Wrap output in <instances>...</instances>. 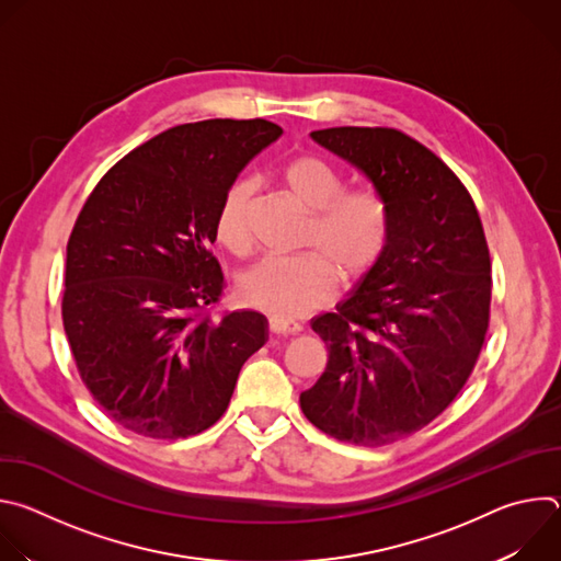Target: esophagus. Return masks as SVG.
Returning <instances> with one entry per match:
<instances>
[{
	"mask_svg": "<svg viewBox=\"0 0 561 561\" xmlns=\"http://www.w3.org/2000/svg\"><path fill=\"white\" fill-rule=\"evenodd\" d=\"M268 329H271V333H275V335H297V333H301L304 327H301L299 322H295V319H286V317L271 314Z\"/></svg>",
	"mask_w": 561,
	"mask_h": 561,
	"instance_id": "34e87169",
	"label": "esophagus"
}]
</instances>
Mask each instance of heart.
Instances as JSON below:
<instances>
[{
  "instance_id": "1",
  "label": "heart",
  "mask_w": 561,
  "mask_h": 561,
  "mask_svg": "<svg viewBox=\"0 0 561 561\" xmlns=\"http://www.w3.org/2000/svg\"><path fill=\"white\" fill-rule=\"evenodd\" d=\"M288 195L308 213L301 247L288 257H264L239 279V295L277 317H301L327 306L344 282L368 275L383 257L390 232L388 199L373 186L344 188V175L317 154H299L282 169ZM251 180H234L215 213L217 242L237 257L253 249Z\"/></svg>"
}]
</instances>
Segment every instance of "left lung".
I'll list each match as a JSON object with an SVG mask.
<instances>
[{
    "label": "left lung",
    "instance_id": "obj_1",
    "mask_svg": "<svg viewBox=\"0 0 561 561\" xmlns=\"http://www.w3.org/2000/svg\"><path fill=\"white\" fill-rule=\"evenodd\" d=\"M310 135L388 199L392 232L353 295L310 322L329 364L299 404L322 433L377 448L428 426L470 377L491 319V253L461 180L411 135L383 126Z\"/></svg>",
    "mask_w": 561,
    "mask_h": 561
}]
</instances>
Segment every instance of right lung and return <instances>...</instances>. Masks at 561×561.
I'll list each match as a JSON object with an SVG mask.
<instances>
[{"label": "right lung", "instance_id": "obj_1", "mask_svg": "<svg viewBox=\"0 0 561 561\" xmlns=\"http://www.w3.org/2000/svg\"><path fill=\"white\" fill-rule=\"evenodd\" d=\"M279 135L260 117L173 126L122 157L79 210L64 331L84 386L126 431L210 428L266 344L264 314L215 312L226 282L210 244L224 191Z\"/></svg>", "mask_w": 561, "mask_h": 561}]
</instances>
